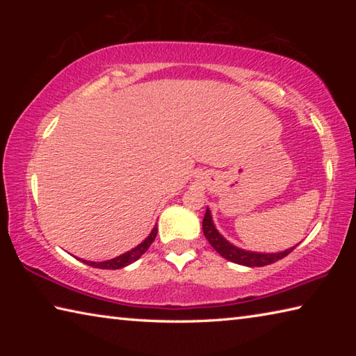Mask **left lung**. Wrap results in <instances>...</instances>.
<instances>
[{"instance_id":"8db88e82","label":"left lung","mask_w":356,"mask_h":356,"mask_svg":"<svg viewBox=\"0 0 356 356\" xmlns=\"http://www.w3.org/2000/svg\"><path fill=\"white\" fill-rule=\"evenodd\" d=\"M202 231L204 236L209 240V243L213 246L215 251L218 252L227 261L234 264L246 265V267H264V265H270L276 261H281L282 257H286L289 252H292L293 248L286 250L282 252H276V254H262V252H251V251H243L237 248L227 242L226 238L220 236V232L216 231L212 221V216H210V210H206V215H204L202 220Z\"/></svg>"}]
</instances>
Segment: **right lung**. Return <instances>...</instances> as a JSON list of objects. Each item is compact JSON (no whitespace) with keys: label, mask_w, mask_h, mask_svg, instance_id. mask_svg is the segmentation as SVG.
Segmentation results:
<instances>
[{"label":"right lung","mask_w":356,"mask_h":356,"mask_svg":"<svg viewBox=\"0 0 356 356\" xmlns=\"http://www.w3.org/2000/svg\"><path fill=\"white\" fill-rule=\"evenodd\" d=\"M156 231H159V229H156V226H155L154 231L150 232V236H149L146 240H144L143 243L138 245L136 248H134L131 251H127V252H124V254H120V256H118V257L111 259V261H106V262H89V261H83V262L88 264V265H91V267H95V268H106V270H118V268H122V267H125V265L135 262L136 259H140V257L144 254V252H146V251L149 250L150 243H152L154 240H155V237H156Z\"/></svg>","instance_id":"1"}]
</instances>
